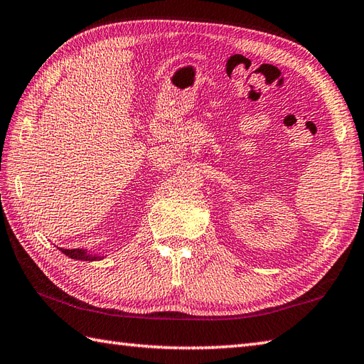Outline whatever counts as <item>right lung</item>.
I'll use <instances>...</instances> for the list:
<instances>
[{
	"label": "right lung",
	"instance_id": "obj_1",
	"mask_svg": "<svg viewBox=\"0 0 364 364\" xmlns=\"http://www.w3.org/2000/svg\"><path fill=\"white\" fill-rule=\"evenodd\" d=\"M63 254H66L68 257L74 259V260H83V262H92V260H101L104 259L102 255H97V254H90L88 251H85V249H63L58 247Z\"/></svg>",
	"mask_w": 364,
	"mask_h": 364
}]
</instances>
